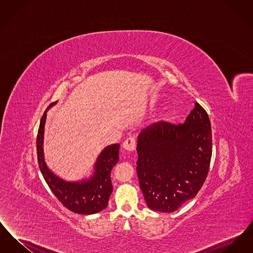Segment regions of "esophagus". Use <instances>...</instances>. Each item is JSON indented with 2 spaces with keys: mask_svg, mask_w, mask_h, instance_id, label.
<instances>
[{
  "mask_svg": "<svg viewBox=\"0 0 253 253\" xmlns=\"http://www.w3.org/2000/svg\"><path fill=\"white\" fill-rule=\"evenodd\" d=\"M123 148L126 151L132 152L135 149V139L133 137H128L124 142H123Z\"/></svg>",
  "mask_w": 253,
  "mask_h": 253,
  "instance_id": "34e87169",
  "label": "esophagus"
}]
</instances>
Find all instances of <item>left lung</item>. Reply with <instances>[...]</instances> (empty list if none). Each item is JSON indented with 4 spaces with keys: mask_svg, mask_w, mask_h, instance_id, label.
<instances>
[{
    "mask_svg": "<svg viewBox=\"0 0 253 253\" xmlns=\"http://www.w3.org/2000/svg\"><path fill=\"white\" fill-rule=\"evenodd\" d=\"M136 171L147 206L172 212L204 184L211 158L209 116L197 102L183 124L160 121L137 137Z\"/></svg>",
    "mask_w": 253,
    "mask_h": 253,
    "instance_id": "left-lung-1",
    "label": "left lung"
}]
</instances>
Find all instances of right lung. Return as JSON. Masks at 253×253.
<instances>
[{
  "mask_svg": "<svg viewBox=\"0 0 253 253\" xmlns=\"http://www.w3.org/2000/svg\"><path fill=\"white\" fill-rule=\"evenodd\" d=\"M56 103L57 101L49 105L40 123L37 135L39 167L50 190L65 208L79 214L99 212L107 207L109 197L113 192L111 170L119 162L121 145H110L101 151L94 165L93 174L89 178L81 181H66L60 178L48 168L43 154L44 125L47 111Z\"/></svg>",
  "mask_w": 253,
  "mask_h": 253,
  "instance_id": "right-lung-1",
  "label": "right lung"
}]
</instances>
